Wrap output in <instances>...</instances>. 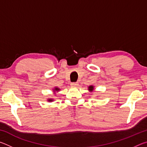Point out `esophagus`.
I'll list each match as a JSON object with an SVG mask.
<instances>
[{"label":"esophagus","mask_w":147,"mask_h":147,"mask_svg":"<svg viewBox=\"0 0 147 147\" xmlns=\"http://www.w3.org/2000/svg\"><path fill=\"white\" fill-rule=\"evenodd\" d=\"M78 83L77 82H72V83H71V86H78Z\"/></svg>","instance_id":"obj_1"}]
</instances>
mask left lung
I'll use <instances>...</instances> for the list:
<instances>
[{"label":"left lung","mask_w":147,"mask_h":147,"mask_svg":"<svg viewBox=\"0 0 147 147\" xmlns=\"http://www.w3.org/2000/svg\"><path fill=\"white\" fill-rule=\"evenodd\" d=\"M89 90H91V91L93 90V86H89Z\"/></svg>","instance_id":"8db88e82"}]
</instances>
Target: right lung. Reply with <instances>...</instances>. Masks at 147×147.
<instances>
[{
  "instance_id": "obj_1",
  "label": "right lung",
  "mask_w": 147,
  "mask_h": 147,
  "mask_svg": "<svg viewBox=\"0 0 147 147\" xmlns=\"http://www.w3.org/2000/svg\"><path fill=\"white\" fill-rule=\"evenodd\" d=\"M55 90H56V91H58V90H59V89H58V88H56ZM49 101H51H51H53V100H52V99H49Z\"/></svg>"
}]
</instances>
